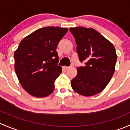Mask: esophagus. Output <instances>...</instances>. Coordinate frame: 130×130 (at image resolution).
<instances>
[{"label":"esophagus","instance_id":"esophagus-1","mask_svg":"<svg viewBox=\"0 0 130 130\" xmlns=\"http://www.w3.org/2000/svg\"><path fill=\"white\" fill-rule=\"evenodd\" d=\"M72 67H64V69H66V70H67V69H70V68H71Z\"/></svg>","mask_w":130,"mask_h":130}]
</instances>
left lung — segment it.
<instances>
[{
    "label": "left lung",
    "mask_w": 130,
    "mask_h": 130,
    "mask_svg": "<svg viewBox=\"0 0 130 130\" xmlns=\"http://www.w3.org/2000/svg\"><path fill=\"white\" fill-rule=\"evenodd\" d=\"M74 36L80 61L84 67L77 68L71 80L72 89L84 96L98 94L107 86L115 71L117 55L113 44L92 28H70Z\"/></svg>",
    "instance_id": "8db88e82"
}]
</instances>
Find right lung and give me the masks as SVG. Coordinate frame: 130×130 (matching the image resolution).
Wrapping results in <instances>:
<instances>
[{"label":"right lung","mask_w":130,"mask_h":130,"mask_svg":"<svg viewBox=\"0 0 130 130\" xmlns=\"http://www.w3.org/2000/svg\"><path fill=\"white\" fill-rule=\"evenodd\" d=\"M67 28L42 27L25 37L14 55V67L22 87L30 95L44 98L55 89V80L62 72L56 51Z\"/></svg>","instance_id":"add662e5"}]
</instances>
